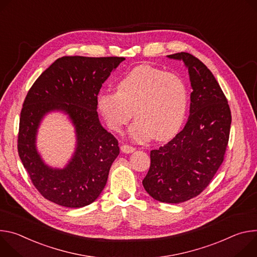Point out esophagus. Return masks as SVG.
Wrapping results in <instances>:
<instances>
[{"label": "esophagus", "mask_w": 257, "mask_h": 257, "mask_svg": "<svg viewBox=\"0 0 257 257\" xmlns=\"http://www.w3.org/2000/svg\"><path fill=\"white\" fill-rule=\"evenodd\" d=\"M120 149H121V151H122L123 153H126V154L133 153V152L136 151V148H134V147H132V146H128V145H122V146L120 147Z\"/></svg>", "instance_id": "esophagus-1"}]
</instances>
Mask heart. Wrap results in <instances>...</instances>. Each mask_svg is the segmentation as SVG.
Listing matches in <instances>:
<instances>
[{"mask_svg":"<svg viewBox=\"0 0 257 257\" xmlns=\"http://www.w3.org/2000/svg\"><path fill=\"white\" fill-rule=\"evenodd\" d=\"M97 105L107 125L120 132L132 118L131 138L144 143L151 138L164 141L181 128L188 107L185 81L150 65H141L126 73L117 82V91H102Z\"/></svg>","mask_w":257,"mask_h":257,"instance_id":"obj_1","label":"heart"}]
</instances>
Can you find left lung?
Here are the masks:
<instances>
[{
  "instance_id": "8db88e82",
  "label": "left lung",
  "mask_w": 257,
  "mask_h": 257,
  "mask_svg": "<svg viewBox=\"0 0 257 257\" xmlns=\"http://www.w3.org/2000/svg\"><path fill=\"white\" fill-rule=\"evenodd\" d=\"M167 58L182 60L192 87L190 116L172 141L150 152L143 180L147 193L164 203H181L200 194L223 161L230 137L231 110L211 71L196 57L181 52Z\"/></svg>"
}]
</instances>
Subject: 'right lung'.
Segmentation results:
<instances>
[{"label": "right lung", "instance_id": "right-lung-1", "mask_svg": "<svg viewBox=\"0 0 257 257\" xmlns=\"http://www.w3.org/2000/svg\"><path fill=\"white\" fill-rule=\"evenodd\" d=\"M123 60L64 56L28 91L20 113L18 154L34 186L49 201L79 208L93 203L103 191L119 147L99 120L97 99L102 83ZM51 111L64 112L75 126L76 150L63 169L46 165L36 149L38 127Z\"/></svg>", "mask_w": 257, "mask_h": 257}]
</instances>
